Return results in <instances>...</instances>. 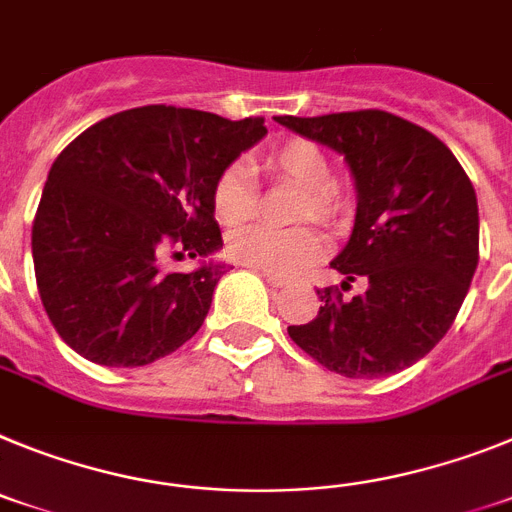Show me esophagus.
Returning a JSON list of instances; mask_svg holds the SVG:
<instances>
[{
    "mask_svg": "<svg viewBox=\"0 0 512 512\" xmlns=\"http://www.w3.org/2000/svg\"><path fill=\"white\" fill-rule=\"evenodd\" d=\"M262 278H265V281L275 288L286 286V278H281V275H275V273H268V270H262Z\"/></svg>",
    "mask_w": 512,
    "mask_h": 512,
    "instance_id": "obj_1",
    "label": "esophagus"
}]
</instances>
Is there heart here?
Segmentation results:
<instances>
[{"label": "heart", "instance_id": "obj_1", "mask_svg": "<svg viewBox=\"0 0 512 512\" xmlns=\"http://www.w3.org/2000/svg\"><path fill=\"white\" fill-rule=\"evenodd\" d=\"M260 167L268 175L291 180L304 188L296 219H317L332 224L345 211V198L332 185V164L322 149L309 139H288L270 146L260 154ZM213 216L226 226L244 224L257 208V190L247 164L231 162L216 175L211 185ZM229 255L242 265L268 270L278 275H293L309 268L324 252L319 231L311 226L275 229V226L252 224L234 231L226 244Z\"/></svg>", "mask_w": 512, "mask_h": 512}]
</instances>
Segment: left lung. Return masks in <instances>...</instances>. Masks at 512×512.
Listing matches in <instances>:
<instances>
[{
  "mask_svg": "<svg viewBox=\"0 0 512 512\" xmlns=\"http://www.w3.org/2000/svg\"><path fill=\"white\" fill-rule=\"evenodd\" d=\"M275 121L345 157L358 208L345 250L332 268L342 299L317 291V317L288 327L291 340L348 379H381L412 366L443 340L466 299L479 262L474 185L438 136L386 110Z\"/></svg>",
  "mask_w": 512,
  "mask_h": 512,
  "instance_id": "obj_1",
  "label": "left lung"
}]
</instances>
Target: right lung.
Here are the masks:
<instances>
[{
	"mask_svg": "<svg viewBox=\"0 0 512 512\" xmlns=\"http://www.w3.org/2000/svg\"><path fill=\"white\" fill-rule=\"evenodd\" d=\"M268 133L262 118L144 105L95 123L61 151L33 221L35 283L61 340L100 366L136 368L201 330L226 273L162 270L167 250H221L211 185Z\"/></svg>",
	"mask_w": 512,
	"mask_h": 512,
	"instance_id": "1",
	"label": "right lung"
}]
</instances>
